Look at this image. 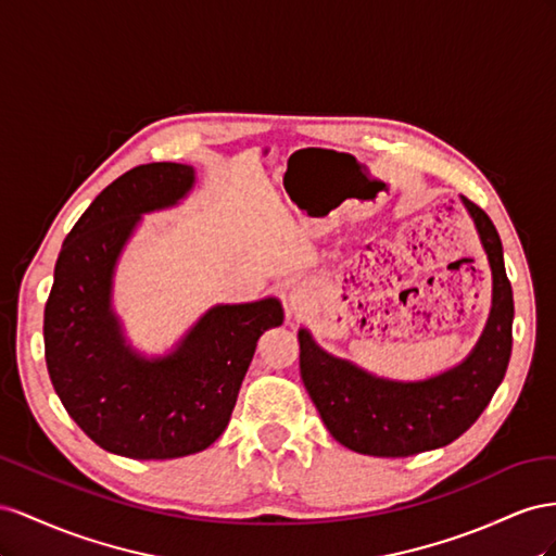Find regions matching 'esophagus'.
<instances>
[{
	"instance_id": "obj_1",
	"label": "esophagus",
	"mask_w": 556,
	"mask_h": 556,
	"mask_svg": "<svg viewBox=\"0 0 556 556\" xmlns=\"http://www.w3.org/2000/svg\"><path fill=\"white\" fill-rule=\"evenodd\" d=\"M307 300H309V293H307V289L305 287H293L291 289V293H289V307L293 309V312H303L305 309V305H307Z\"/></svg>"
}]
</instances>
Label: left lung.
<instances>
[{"label": "left lung", "mask_w": 556, "mask_h": 556, "mask_svg": "<svg viewBox=\"0 0 556 556\" xmlns=\"http://www.w3.org/2000/svg\"><path fill=\"white\" fill-rule=\"evenodd\" d=\"M480 232L491 279V312L472 352L458 366L421 382H395L328 354L307 328L298 330L300 377L340 445L368 456H412L445 447L478 421L503 382L513 352V287L491 218L462 198Z\"/></svg>", "instance_id": "left-lung-1"}]
</instances>
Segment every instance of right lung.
Listing matches in <instances>:
<instances>
[{"mask_svg":"<svg viewBox=\"0 0 556 556\" xmlns=\"http://www.w3.org/2000/svg\"><path fill=\"white\" fill-rule=\"evenodd\" d=\"M195 169L149 163L92 200L62 242L43 309L46 366L70 417L102 450L177 458L207 450L226 431L265 330L283 324L277 298L216 305L174 352L147 358L128 344L111 307L114 273L141 214L179 204Z\"/></svg>","mask_w":556,"mask_h":556,"instance_id":"add662e5","label":"right lung"}]
</instances>
